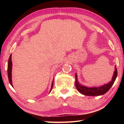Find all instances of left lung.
<instances>
[{"label": "left lung", "mask_w": 124, "mask_h": 124, "mask_svg": "<svg viewBox=\"0 0 124 124\" xmlns=\"http://www.w3.org/2000/svg\"><path fill=\"white\" fill-rule=\"evenodd\" d=\"M117 75V69L116 68V66H115V71L114 72V74H113L112 81L100 87H87L85 86L81 85L80 84H79L77 79V74H75V86H76L77 89L79 92H80L81 93H82L84 95L90 96L102 95L103 94L106 93L107 91H108V90L112 86L115 79L116 78Z\"/></svg>", "instance_id": "8db88e82"}]
</instances>
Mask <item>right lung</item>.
Returning a JSON list of instances; mask_svg holds the SVG:
<instances>
[{"label":"right lung","mask_w":124,"mask_h":124,"mask_svg":"<svg viewBox=\"0 0 124 124\" xmlns=\"http://www.w3.org/2000/svg\"><path fill=\"white\" fill-rule=\"evenodd\" d=\"M12 61H11V54H10V57L9 61H8V78H9V83L10 84L12 87H13V85H12V74H11V71H12ZM53 85H54V80L52 81V85H51V90H50V92H51V91L52 90V87H53ZM49 92V93H50Z\"/></svg>","instance_id":"right-lung-1"}]
</instances>
